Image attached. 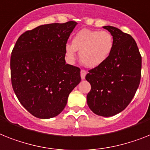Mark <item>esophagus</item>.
<instances>
[{"label":"esophagus","instance_id":"esophagus-1","mask_svg":"<svg viewBox=\"0 0 150 150\" xmlns=\"http://www.w3.org/2000/svg\"><path fill=\"white\" fill-rule=\"evenodd\" d=\"M86 75V71L85 70H81L80 71V76H81V79L84 80L85 79V76Z\"/></svg>","mask_w":150,"mask_h":150}]
</instances>
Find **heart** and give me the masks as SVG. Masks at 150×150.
<instances>
[{
  "mask_svg": "<svg viewBox=\"0 0 150 150\" xmlns=\"http://www.w3.org/2000/svg\"><path fill=\"white\" fill-rule=\"evenodd\" d=\"M113 45V38L110 32L83 29L74 36L72 44H67L65 52L68 58L74 60L76 50L80 51V59L84 66L95 68L107 60Z\"/></svg>",
  "mask_w": 150,
  "mask_h": 150,
  "instance_id": "b5f03b06",
  "label": "heart"
}]
</instances>
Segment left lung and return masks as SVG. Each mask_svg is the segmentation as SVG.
I'll return each mask as SVG.
<instances>
[{"label":"left lung","mask_w":150,"mask_h":150,"mask_svg":"<svg viewBox=\"0 0 150 150\" xmlns=\"http://www.w3.org/2000/svg\"><path fill=\"white\" fill-rule=\"evenodd\" d=\"M103 28L110 32L114 45L104 64L86 74L91 85L86 102L95 114L108 117L123 110L133 100L140 83L142 57L132 36L112 26Z\"/></svg>","instance_id":"8db88e82"}]
</instances>
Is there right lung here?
Masks as SVG:
<instances>
[{
    "mask_svg": "<svg viewBox=\"0 0 150 150\" xmlns=\"http://www.w3.org/2000/svg\"><path fill=\"white\" fill-rule=\"evenodd\" d=\"M77 23H49L20 36L11 57V83L33 116L50 119L63 111L80 83V69L66 64L65 47Z\"/></svg>",
    "mask_w": 150,
    "mask_h": 150,
    "instance_id": "add662e5",
    "label": "right lung"
}]
</instances>
